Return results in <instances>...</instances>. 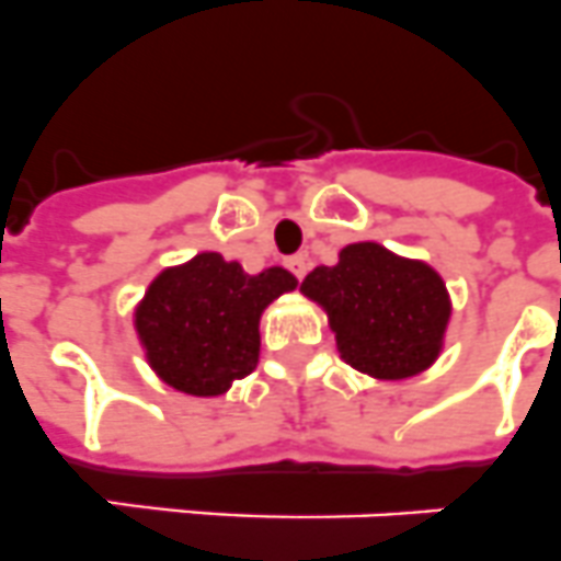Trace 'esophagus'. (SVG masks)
Returning a JSON list of instances; mask_svg holds the SVG:
<instances>
[{
  "label": "esophagus",
  "mask_w": 561,
  "mask_h": 561,
  "mask_svg": "<svg viewBox=\"0 0 561 561\" xmlns=\"http://www.w3.org/2000/svg\"><path fill=\"white\" fill-rule=\"evenodd\" d=\"M285 265H288V271L294 273L296 279H305V273H308V256H305V253H296V256H290Z\"/></svg>",
  "instance_id": "obj_1"
}]
</instances>
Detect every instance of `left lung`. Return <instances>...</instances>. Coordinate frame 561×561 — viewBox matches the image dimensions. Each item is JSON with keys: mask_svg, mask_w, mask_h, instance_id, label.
I'll return each mask as SVG.
<instances>
[{"mask_svg": "<svg viewBox=\"0 0 561 561\" xmlns=\"http://www.w3.org/2000/svg\"><path fill=\"white\" fill-rule=\"evenodd\" d=\"M299 290L324 310L339 356L370 379H411L445 351L454 302L425 259L351 242L336 265L313 267Z\"/></svg>", "mask_w": 561, "mask_h": 561, "instance_id": "8db88e82", "label": "left lung"}]
</instances>
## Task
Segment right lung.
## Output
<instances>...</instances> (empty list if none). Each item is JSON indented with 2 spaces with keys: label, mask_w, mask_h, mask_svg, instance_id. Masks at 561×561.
<instances>
[{
  "label": "right lung",
  "mask_w": 561,
  "mask_h": 561,
  "mask_svg": "<svg viewBox=\"0 0 561 561\" xmlns=\"http://www.w3.org/2000/svg\"><path fill=\"white\" fill-rule=\"evenodd\" d=\"M279 265L244 273L233 259L202 251L150 279L134 308L145 362L187 397H222L259 362V322L267 305L296 290Z\"/></svg>",
  "instance_id": "obj_1"
}]
</instances>
